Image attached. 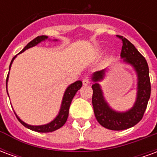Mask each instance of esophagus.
I'll return each mask as SVG.
<instances>
[{
	"instance_id": "esophagus-1",
	"label": "esophagus",
	"mask_w": 157,
	"mask_h": 157,
	"mask_svg": "<svg viewBox=\"0 0 157 157\" xmlns=\"http://www.w3.org/2000/svg\"><path fill=\"white\" fill-rule=\"evenodd\" d=\"M82 83H83V85H88L89 83H90V79L88 77H85V78L83 79V81H82Z\"/></svg>"
}]
</instances>
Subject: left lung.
Instances as JSON below:
<instances>
[{
    "instance_id": "obj_1",
    "label": "left lung",
    "mask_w": 157,
    "mask_h": 157,
    "mask_svg": "<svg viewBox=\"0 0 157 157\" xmlns=\"http://www.w3.org/2000/svg\"><path fill=\"white\" fill-rule=\"evenodd\" d=\"M117 37L123 43L120 54L121 57L124 58L125 62L131 64L138 74V94L136 102L128 112H115L110 109L104 101L102 90L98 83H94L92 86L93 90L92 102L95 117L100 124L112 130H123L135 126L142 119L150 99L151 86L148 64L145 57L128 39L120 35ZM104 71L105 70L95 72L92 77L93 82H96L102 79Z\"/></svg>"
}]
</instances>
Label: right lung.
Listing matches in <instances>:
<instances>
[{"label":"right lung","instance_id":"right-lung-1","mask_svg":"<svg viewBox=\"0 0 157 157\" xmlns=\"http://www.w3.org/2000/svg\"><path fill=\"white\" fill-rule=\"evenodd\" d=\"M48 38L47 36H38L36 37L35 39H33L32 41H30L26 45L24 48L22 49V52L25 51L26 49L28 48H31L34 45L38 44L39 43H40L43 40H44ZM19 53V54H20ZM16 55L12 58V61H11V64H10V66H9V69L11 68V65H12V61L13 59H15ZM9 75V72H8ZM8 75H7V77H6V85L7 84V80H8ZM82 82L81 81H77V82H74L73 84H71V86H69L68 88L66 89V91L65 92V95H64V98H63V101H62V105H61V109H60V111L59 113V115L56 117L55 120H53L51 123H49L48 124L45 125H41V126H33V125H29L25 124L24 122H22L20 118L17 116V118L18 119V121L22 124L23 126H25L26 128H29L31 130H33V131L36 132H40V133H48V132H53L58 129L60 127H62L63 125L65 124V122L67 120L69 115V109H70V105H71V102L72 99L74 98V96L75 95L76 92L78 91L79 89L82 87ZM7 91V89H6Z\"/></svg>","mask_w":157,"mask_h":157}]
</instances>
